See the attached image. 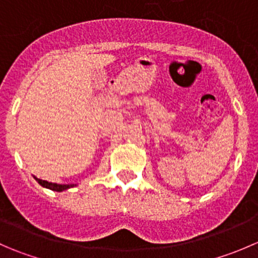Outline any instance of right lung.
<instances>
[{
    "label": "right lung",
    "instance_id": "right-lung-1",
    "mask_svg": "<svg viewBox=\"0 0 258 258\" xmlns=\"http://www.w3.org/2000/svg\"><path fill=\"white\" fill-rule=\"evenodd\" d=\"M36 181L38 182V183L41 184L42 187H46V188H49L52 189V191H57V192H61V191H64V189L67 188H71V187L76 186V184H59V183H52V182H48V181H45V179H40V178H36Z\"/></svg>",
    "mask_w": 258,
    "mask_h": 258
}]
</instances>
